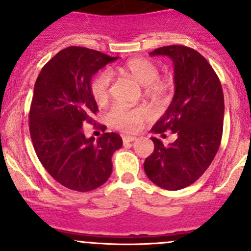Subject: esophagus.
<instances>
[{
    "label": "esophagus",
    "mask_w": 251,
    "mask_h": 251,
    "mask_svg": "<svg viewBox=\"0 0 251 251\" xmlns=\"http://www.w3.org/2000/svg\"><path fill=\"white\" fill-rule=\"evenodd\" d=\"M135 140H136L135 136H123L124 143H130V142H133Z\"/></svg>",
    "instance_id": "esophagus-1"
}]
</instances>
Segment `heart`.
Masks as SVG:
<instances>
[{"mask_svg":"<svg viewBox=\"0 0 251 251\" xmlns=\"http://www.w3.org/2000/svg\"><path fill=\"white\" fill-rule=\"evenodd\" d=\"M123 73L132 77L142 86L147 95L163 100L171 91L170 80L158 77L159 69L151 60L146 58H135L123 67ZM111 75L108 70H103L96 75L91 81V93L97 103H105L110 95ZM151 110L146 105L136 108H126L124 105L115 104L111 107L107 115L108 123L113 127L124 132H137L144 123L151 119Z\"/></svg>","mask_w":251,"mask_h":251,"instance_id":"1","label":"heart"}]
</instances>
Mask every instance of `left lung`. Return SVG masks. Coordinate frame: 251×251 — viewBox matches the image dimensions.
<instances>
[{
    "label": "left lung",
    "mask_w": 251,
    "mask_h": 251,
    "mask_svg": "<svg viewBox=\"0 0 251 251\" xmlns=\"http://www.w3.org/2000/svg\"><path fill=\"white\" fill-rule=\"evenodd\" d=\"M151 55H168L175 69V95L151 132L173 131L177 140L168 147L151 137L154 151L144 171L156 186L178 191L191 186L214 160L222 138L225 102L221 82L206 59L182 45L160 47Z\"/></svg>",
    "instance_id": "left-lung-1"
}]
</instances>
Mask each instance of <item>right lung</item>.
<instances>
[{
  "label": "right lung",
  "instance_id": "obj_1",
  "mask_svg": "<svg viewBox=\"0 0 251 251\" xmlns=\"http://www.w3.org/2000/svg\"><path fill=\"white\" fill-rule=\"evenodd\" d=\"M115 59L67 47L46 63L35 82L29 113L34 149L47 173L73 191L90 192L105 183L113 171L111 156L123 146L118 133L105 132L97 141L83 133V126L95 125L98 111L92 76Z\"/></svg>",
  "mask_w": 251,
  "mask_h": 251
}]
</instances>
